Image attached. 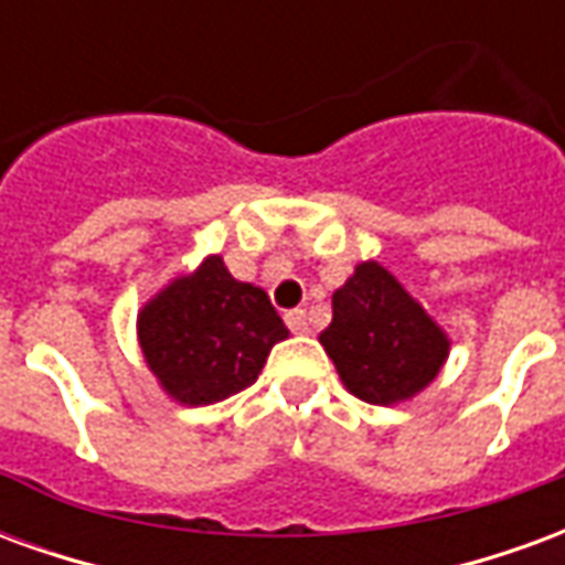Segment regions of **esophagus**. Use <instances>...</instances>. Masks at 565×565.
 Instances as JSON below:
<instances>
[{
  "mask_svg": "<svg viewBox=\"0 0 565 565\" xmlns=\"http://www.w3.org/2000/svg\"><path fill=\"white\" fill-rule=\"evenodd\" d=\"M284 320H287L290 332H308V330H311V327H308V315L302 311V308H294V311H287V315H284Z\"/></svg>",
  "mask_w": 565,
  "mask_h": 565,
  "instance_id": "34e87169",
  "label": "esophagus"
}]
</instances>
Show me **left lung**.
I'll return each mask as SVG.
<instances>
[{
    "mask_svg": "<svg viewBox=\"0 0 565 565\" xmlns=\"http://www.w3.org/2000/svg\"><path fill=\"white\" fill-rule=\"evenodd\" d=\"M344 387L363 403H403L436 379L448 339L403 284L379 263H360L332 294V323L320 332Z\"/></svg>",
    "mask_w": 565,
    "mask_h": 565,
    "instance_id": "8db88e82",
    "label": "left lung"
}]
</instances>
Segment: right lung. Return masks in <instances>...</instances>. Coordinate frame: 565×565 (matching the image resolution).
<instances>
[{
	"mask_svg": "<svg viewBox=\"0 0 565 565\" xmlns=\"http://www.w3.org/2000/svg\"><path fill=\"white\" fill-rule=\"evenodd\" d=\"M287 327L269 296L235 281L221 257L169 284L139 315L150 372L184 405H209L257 381L271 344Z\"/></svg>",
	"mask_w": 565,
	"mask_h": 565,
	"instance_id": "add662e5",
	"label": "right lung"
}]
</instances>
